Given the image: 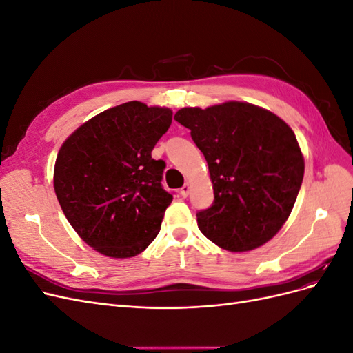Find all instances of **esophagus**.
I'll return each mask as SVG.
<instances>
[{"instance_id":"esophagus-1","label":"esophagus","mask_w":353,"mask_h":353,"mask_svg":"<svg viewBox=\"0 0 353 353\" xmlns=\"http://www.w3.org/2000/svg\"><path fill=\"white\" fill-rule=\"evenodd\" d=\"M190 191H191V185H190L188 183H185V184H184V187L181 188L179 194H181V197H187V196L190 194Z\"/></svg>"}]
</instances>
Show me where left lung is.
Returning <instances> with one entry per match:
<instances>
[{
  "instance_id": "left-lung-1",
  "label": "left lung",
  "mask_w": 353,
  "mask_h": 353,
  "mask_svg": "<svg viewBox=\"0 0 353 353\" xmlns=\"http://www.w3.org/2000/svg\"><path fill=\"white\" fill-rule=\"evenodd\" d=\"M175 119L191 131L209 165L215 201L197 213L200 231L228 252L270 241L290 216L305 172L292 128L244 101L183 108Z\"/></svg>"
}]
</instances>
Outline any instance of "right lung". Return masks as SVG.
<instances>
[{"label":"right lung","instance_id":"1","mask_svg":"<svg viewBox=\"0 0 353 353\" xmlns=\"http://www.w3.org/2000/svg\"><path fill=\"white\" fill-rule=\"evenodd\" d=\"M170 122L168 108L128 101L91 117L61 144L56 196L94 250L132 258L156 239L174 197L160 184L165 162L152 159V150Z\"/></svg>","mask_w":353,"mask_h":353}]
</instances>
